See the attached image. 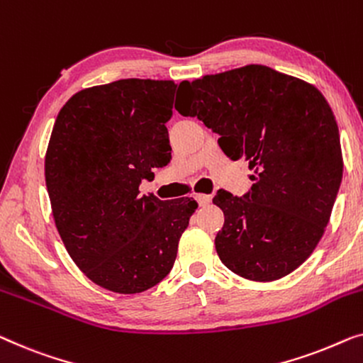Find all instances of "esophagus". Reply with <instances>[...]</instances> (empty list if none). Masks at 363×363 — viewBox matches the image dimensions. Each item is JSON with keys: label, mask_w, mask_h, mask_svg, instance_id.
<instances>
[{"label": "esophagus", "mask_w": 363, "mask_h": 363, "mask_svg": "<svg viewBox=\"0 0 363 363\" xmlns=\"http://www.w3.org/2000/svg\"><path fill=\"white\" fill-rule=\"evenodd\" d=\"M194 198H196L199 206H206V204L211 203V196H209V194H196Z\"/></svg>", "instance_id": "obj_1"}]
</instances>
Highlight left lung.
Returning <instances> with one entry per match:
<instances>
[{
    "label": "left lung",
    "instance_id": "left-lung-1",
    "mask_svg": "<svg viewBox=\"0 0 363 363\" xmlns=\"http://www.w3.org/2000/svg\"><path fill=\"white\" fill-rule=\"evenodd\" d=\"M175 108L219 134L230 160L244 159L254 185L244 196L219 190L224 225L214 244L247 280L296 270L321 240L342 182L339 129L316 86L265 65L182 82Z\"/></svg>",
    "mask_w": 363,
    "mask_h": 363
}]
</instances>
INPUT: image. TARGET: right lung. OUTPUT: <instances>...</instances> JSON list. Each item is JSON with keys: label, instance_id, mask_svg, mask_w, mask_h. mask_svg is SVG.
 Here are the masks:
<instances>
[{"label": "right lung", "instance_id": "add662e5", "mask_svg": "<svg viewBox=\"0 0 363 363\" xmlns=\"http://www.w3.org/2000/svg\"><path fill=\"white\" fill-rule=\"evenodd\" d=\"M172 80L128 78L73 94L45 154V185L65 249L93 283L121 295L169 275L193 198L140 196L152 169L172 159Z\"/></svg>", "mask_w": 363, "mask_h": 363}]
</instances>
